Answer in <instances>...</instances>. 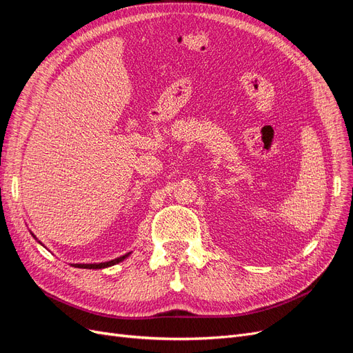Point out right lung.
<instances>
[{
    "label": "right lung",
    "instance_id": "right-lung-1",
    "mask_svg": "<svg viewBox=\"0 0 353 353\" xmlns=\"http://www.w3.org/2000/svg\"><path fill=\"white\" fill-rule=\"evenodd\" d=\"M32 236H34V234H32ZM34 237H35V236H34ZM35 239H37V237H35ZM38 243L42 244L41 241H38ZM130 254H131V252L123 254V256H119V258H116V259H113V261H108V262H100V263H73L72 266H74V268H83V270H101V268H108V266H112V265H116V263L122 262V261L126 259Z\"/></svg>",
    "mask_w": 353,
    "mask_h": 353
}]
</instances>
